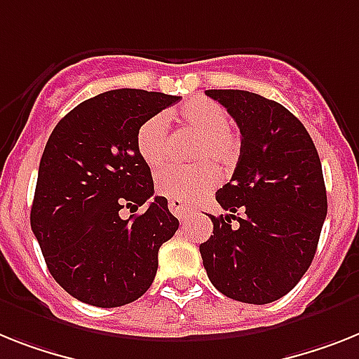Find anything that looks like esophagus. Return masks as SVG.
<instances>
[{
    "label": "esophagus",
    "instance_id": "esophagus-1",
    "mask_svg": "<svg viewBox=\"0 0 359 359\" xmlns=\"http://www.w3.org/2000/svg\"><path fill=\"white\" fill-rule=\"evenodd\" d=\"M168 209H170V212H172V215L176 216L177 220L185 222V218H187V216H189V209H187V207L183 205L182 201L170 200V201H168Z\"/></svg>",
    "mask_w": 359,
    "mask_h": 359
}]
</instances>
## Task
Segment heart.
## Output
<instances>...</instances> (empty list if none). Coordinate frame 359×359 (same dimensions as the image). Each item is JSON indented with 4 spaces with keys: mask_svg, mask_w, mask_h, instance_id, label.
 <instances>
[{
    "mask_svg": "<svg viewBox=\"0 0 359 359\" xmlns=\"http://www.w3.org/2000/svg\"><path fill=\"white\" fill-rule=\"evenodd\" d=\"M183 130L198 135L191 158L194 165L168 167L156 177V191L168 200L192 203L216 185L215 165L220 172H229L240 156V137L231 128L226 108L211 99H192L172 111ZM135 147L148 167L165 165L170 152V132L163 115L144 121L135 135Z\"/></svg>",
    "mask_w": 359,
    "mask_h": 359,
    "instance_id": "1",
    "label": "heart"
}]
</instances>
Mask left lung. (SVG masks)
Masks as SVG:
<instances>
[{
    "mask_svg": "<svg viewBox=\"0 0 359 359\" xmlns=\"http://www.w3.org/2000/svg\"><path fill=\"white\" fill-rule=\"evenodd\" d=\"M205 95L236 121L242 143L231 182L216 192L229 215L211 216L203 268L226 297L273 303L295 288L318 250L327 216L321 159L303 123L279 102L242 90Z\"/></svg>",
    "mask_w": 359,
    "mask_h": 359,
    "instance_id": "8db88e82",
    "label": "left lung"
}]
</instances>
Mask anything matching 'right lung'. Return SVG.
Here are the masks:
<instances>
[{
    "label": "right lung",
    "instance_id": "right-lung-1",
    "mask_svg": "<svg viewBox=\"0 0 359 359\" xmlns=\"http://www.w3.org/2000/svg\"><path fill=\"white\" fill-rule=\"evenodd\" d=\"M177 100L104 91L71 109L49 135L31 227L53 279L82 303L115 308L141 297L158 271L159 248L180 227L167 198H152V172L135 147L139 126ZM144 203L143 215L118 216Z\"/></svg>",
    "mask_w": 359,
    "mask_h": 359
}]
</instances>
